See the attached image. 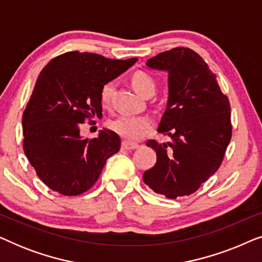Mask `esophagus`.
Listing matches in <instances>:
<instances>
[{"instance_id":"obj_1","label":"esophagus","mask_w":262,"mask_h":262,"mask_svg":"<svg viewBox=\"0 0 262 262\" xmlns=\"http://www.w3.org/2000/svg\"><path fill=\"white\" fill-rule=\"evenodd\" d=\"M121 148L125 150H134L136 148H138V144L135 142H128V141H124L121 143Z\"/></svg>"}]
</instances>
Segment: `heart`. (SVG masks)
Returning <instances> with one entry per match:
<instances>
[{"instance_id": "b5f03b06", "label": "heart", "mask_w": 262, "mask_h": 262, "mask_svg": "<svg viewBox=\"0 0 262 262\" xmlns=\"http://www.w3.org/2000/svg\"><path fill=\"white\" fill-rule=\"evenodd\" d=\"M131 84L139 95L146 96L148 94L155 93V82L149 75L144 73H135L131 76ZM113 83L107 82L102 85L100 92V100L102 105H108L111 95L113 92ZM152 126V120L149 117H132V116H121L112 123L113 130L118 132L120 136L128 139H139L144 136Z\"/></svg>"}]
</instances>
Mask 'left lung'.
I'll return each mask as SVG.
<instances>
[{"label": "left lung", "mask_w": 262, "mask_h": 262, "mask_svg": "<svg viewBox=\"0 0 262 262\" xmlns=\"http://www.w3.org/2000/svg\"><path fill=\"white\" fill-rule=\"evenodd\" d=\"M146 67L168 74L166 111L157 132L167 134L171 142L146 143L157 160L143 181L167 198L189 195L223 161L231 139L230 103L205 60L192 50L159 53Z\"/></svg>", "instance_id": "obj_1"}]
</instances>
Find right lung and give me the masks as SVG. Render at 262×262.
Returning <instances> with one entry per match:
<instances>
[{
    "label": "right lung",
    "mask_w": 262,
    "mask_h": 262,
    "mask_svg": "<svg viewBox=\"0 0 262 262\" xmlns=\"http://www.w3.org/2000/svg\"><path fill=\"white\" fill-rule=\"evenodd\" d=\"M136 62L73 51L50 60L40 71L23 116L24 150L52 191L63 195L88 191L107 159L119 151L116 132L103 128L88 139L81 136V124L102 117V85Z\"/></svg>",
    "instance_id": "obj_1"
}]
</instances>
